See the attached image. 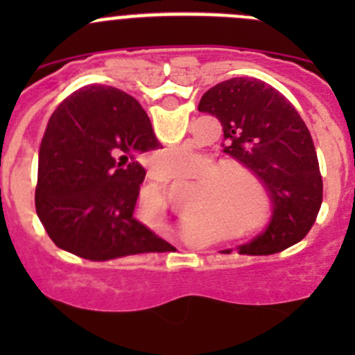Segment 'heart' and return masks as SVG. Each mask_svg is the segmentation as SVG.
I'll return each mask as SVG.
<instances>
[{"label": "heart", "instance_id": "1", "mask_svg": "<svg viewBox=\"0 0 355 355\" xmlns=\"http://www.w3.org/2000/svg\"><path fill=\"white\" fill-rule=\"evenodd\" d=\"M198 157V151L191 146L163 149L153 157L151 170L159 180L177 178L191 166ZM220 168L213 159L206 157L199 166L196 178H207L198 206L189 211V216H200L204 213L223 214L235 220L244 237H252L270 225L273 214V202L263 182L250 171L225 170L215 175ZM215 177L213 178L212 175ZM156 200L163 206V196L157 194ZM199 223V221H198Z\"/></svg>", "mask_w": 355, "mask_h": 355}]
</instances>
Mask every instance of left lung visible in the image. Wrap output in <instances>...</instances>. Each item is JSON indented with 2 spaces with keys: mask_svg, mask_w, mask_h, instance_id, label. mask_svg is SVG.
<instances>
[{
  "mask_svg": "<svg viewBox=\"0 0 355 355\" xmlns=\"http://www.w3.org/2000/svg\"><path fill=\"white\" fill-rule=\"evenodd\" d=\"M199 111L220 120L223 151L259 177L273 202L266 230L239 252L270 256L302 241L320 213L323 178L313 137L292 103L266 82L237 77L211 87Z\"/></svg>",
  "mask_w": 355,
  "mask_h": 355,
  "instance_id": "1",
  "label": "left lung"
}]
</instances>
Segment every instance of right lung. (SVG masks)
Wrapping results in <instances>:
<instances>
[{"label": "right lung", "mask_w": 355, "mask_h": 355, "mask_svg": "<svg viewBox=\"0 0 355 355\" xmlns=\"http://www.w3.org/2000/svg\"><path fill=\"white\" fill-rule=\"evenodd\" d=\"M157 146L127 92L89 85L68 96L39 148L35 211L49 239L89 261L164 252L170 244L134 218L146 177L137 157Z\"/></svg>", "instance_id": "right-lung-1"}]
</instances>
